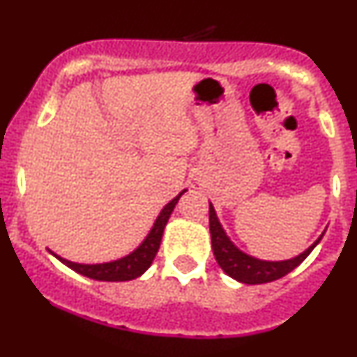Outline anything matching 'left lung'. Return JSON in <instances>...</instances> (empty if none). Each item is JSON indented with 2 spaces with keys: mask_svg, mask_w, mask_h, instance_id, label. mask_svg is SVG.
<instances>
[{
  "mask_svg": "<svg viewBox=\"0 0 357 357\" xmlns=\"http://www.w3.org/2000/svg\"><path fill=\"white\" fill-rule=\"evenodd\" d=\"M208 228H211V240H212V252L221 266L222 271L233 280L240 283H247V285H259V283H269L275 280L283 278L294 271L305 257L312 252V248L321 242L325 231L319 235V238L312 243L311 247L305 248L302 254L295 255L291 259L285 261H264V259H257L254 255H248L247 252L240 250L235 243L231 242L228 235H226L225 228L219 222L218 214L214 211V205L208 202Z\"/></svg>",
  "mask_w": 357,
  "mask_h": 357,
  "instance_id": "8db88e82",
  "label": "left lung"
}]
</instances>
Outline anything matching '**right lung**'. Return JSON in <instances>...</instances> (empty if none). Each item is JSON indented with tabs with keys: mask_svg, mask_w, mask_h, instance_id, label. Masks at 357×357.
<instances>
[{
	"mask_svg": "<svg viewBox=\"0 0 357 357\" xmlns=\"http://www.w3.org/2000/svg\"><path fill=\"white\" fill-rule=\"evenodd\" d=\"M185 192L186 190H183L179 195H176L169 204L164 205V208H162L160 214L157 215L155 222H153L152 229H150L149 235L145 236V240H143L131 254L124 255V257L115 259V261L110 262H100V264H79V262H72L68 261V259L60 257L55 252H52V255H55L60 262H63L67 268L74 269L75 273H79V275L82 276H88V278L91 280H98V282H129V280L138 278V276H142L143 273L152 266L153 259H155L158 252V247H160L165 225H167L176 204H178V200L181 199V195Z\"/></svg>",
	"mask_w": 357,
	"mask_h": 357,
	"instance_id": "right-lung-1",
	"label": "right lung"
}]
</instances>
